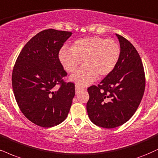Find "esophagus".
<instances>
[{
    "mask_svg": "<svg viewBox=\"0 0 158 158\" xmlns=\"http://www.w3.org/2000/svg\"><path fill=\"white\" fill-rule=\"evenodd\" d=\"M75 88H76V94H78V93L80 92L81 90H84V88H83L82 87H81L80 85H76Z\"/></svg>",
    "mask_w": 158,
    "mask_h": 158,
    "instance_id": "34e87169",
    "label": "esophagus"
}]
</instances>
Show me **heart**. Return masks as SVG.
<instances>
[{
  "instance_id": "1",
  "label": "heart",
  "mask_w": 158,
  "mask_h": 158,
  "mask_svg": "<svg viewBox=\"0 0 158 158\" xmlns=\"http://www.w3.org/2000/svg\"><path fill=\"white\" fill-rule=\"evenodd\" d=\"M121 47L113 40L98 36L79 39L71 48L63 47L59 57L64 69L69 73L76 71L83 61L85 66L71 77V80L85 86L96 77L102 79L109 75L116 67L121 56Z\"/></svg>"
}]
</instances>
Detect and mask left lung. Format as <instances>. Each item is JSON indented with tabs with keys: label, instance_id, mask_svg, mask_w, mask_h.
Listing matches in <instances>:
<instances>
[{
	"label": "left lung",
	"instance_id": "left-lung-1",
	"mask_svg": "<svg viewBox=\"0 0 158 158\" xmlns=\"http://www.w3.org/2000/svg\"><path fill=\"white\" fill-rule=\"evenodd\" d=\"M121 56L115 69L100 82L87 89V111L90 121L103 128H115L128 121L143 98L145 74L133 45L117 35Z\"/></svg>",
	"mask_w": 158,
	"mask_h": 158
}]
</instances>
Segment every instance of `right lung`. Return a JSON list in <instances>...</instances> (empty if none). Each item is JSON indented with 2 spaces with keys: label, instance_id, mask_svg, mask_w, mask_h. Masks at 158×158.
<instances>
[{
  "label": "right lung",
  "instance_id": "right-lung-1",
  "mask_svg": "<svg viewBox=\"0 0 158 158\" xmlns=\"http://www.w3.org/2000/svg\"><path fill=\"white\" fill-rule=\"evenodd\" d=\"M72 32L49 28L36 35L20 51L12 71V88L23 114L36 125L52 127L68 116L75 85L67 76L59 52ZM56 84L60 87L56 91Z\"/></svg>",
  "mask_w": 158,
  "mask_h": 158
}]
</instances>
